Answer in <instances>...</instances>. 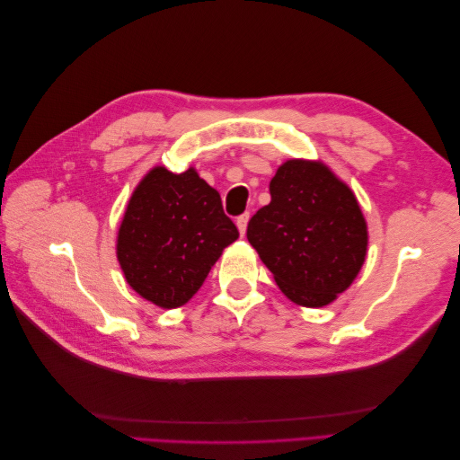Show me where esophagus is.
<instances>
[{
  "label": "esophagus",
  "instance_id": "esophagus-1",
  "mask_svg": "<svg viewBox=\"0 0 460 460\" xmlns=\"http://www.w3.org/2000/svg\"><path fill=\"white\" fill-rule=\"evenodd\" d=\"M235 223H237V227H239L241 237H245V233H247V223H249V213H243V215H239Z\"/></svg>",
  "mask_w": 460,
  "mask_h": 460
}]
</instances>
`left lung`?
<instances>
[{
  "instance_id": "8db88e82",
  "label": "left lung",
  "mask_w": 460,
  "mask_h": 460,
  "mask_svg": "<svg viewBox=\"0 0 460 460\" xmlns=\"http://www.w3.org/2000/svg\"><path fill=\"white\" fill-rule=\"evenodd\" d=\"M270 203L247 239L285 295L306 308L338 298L364 265L367 225L354 191L328 165L287 160L270 180Z\"/></svg>"
}]
</instances>
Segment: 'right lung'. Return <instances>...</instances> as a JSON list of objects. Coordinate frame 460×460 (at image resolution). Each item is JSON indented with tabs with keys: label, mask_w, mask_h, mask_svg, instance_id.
I'll use <instances>...</instances> for the list:
<instances>
[{
	"label": "right lung",
	"mask_w": 460,
	"mask_h": 460,
	"mask_svg": "<svg viewBox=\"0 0 460 460\" xmlns=\"http://www.w3.org/2000/svg\"><path fill=\"white\" fill-rule=\"evenodd\" d=\"M239 231L221 195L193 168L155 165L136 185L116 239L128 285L160 308L183 306Z\"/></svg>",
	"instance_id": "add662e5"
}]
</instances>
